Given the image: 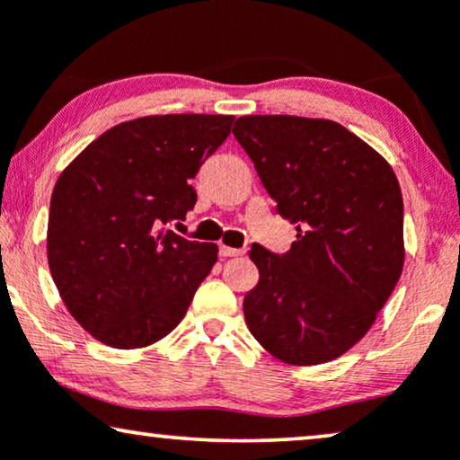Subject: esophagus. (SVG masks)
I'll return each mask as SVG.
<instances>
[{"label": "esophagus", "instance_id": "1", "mask_svg": "<svg viewBox=\"0 0 460 460\" xmlns=\"http://www.w3.org/2000/svg\"><path fill=\"white\" fill-rule=\"evenodd\" d=\"M243 253L244 249H234V247H228V244H219V255L222 257H238Z\"/></svg>", "mask_w": 460, "mask_h": 460}]
</instances>
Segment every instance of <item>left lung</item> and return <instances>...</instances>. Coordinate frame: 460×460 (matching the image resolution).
I'll list each match as a JSON object with an SVG mask.
<instances>
[{
	"label": "left lung",
	"instance_id": "8db88e82",
	"mask_svg": "<svg viewBox=\"0 0 460 460\" xmlns=\"http://www.w3.org/2000/svg\"><path fill=\"white\" fill-rule=\"evenodd\" d=\"M232 134L276 211L297 226L285 255L251 247L260 282L244 295L263 349L312 367L354 348L404 268V203L383 156L329 119L249 115Z\"/></svg>",
	"mask_w": 460,
	"mask_h": 460
}]
</instances>
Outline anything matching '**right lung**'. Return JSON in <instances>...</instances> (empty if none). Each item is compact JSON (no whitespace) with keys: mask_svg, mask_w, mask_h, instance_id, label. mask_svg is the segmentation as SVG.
<instances>
[{"mask_svg":"<svg viewBox=\"0 0 460 460\" xmlns=\"http://www.w3.org/2000/svg\"><path fill=\"white\" fill-rule=\"evenodd\" d=\"M232 115H150L81 150L49 200L48 263L93 339L137 349L181 323L217 244L167 230L197 203L190 180L230 136Z\"/></svg>","mask_w":460,"mask_h":460,"instance_id":"add662e5","label":"right lung"}]
</instances>
